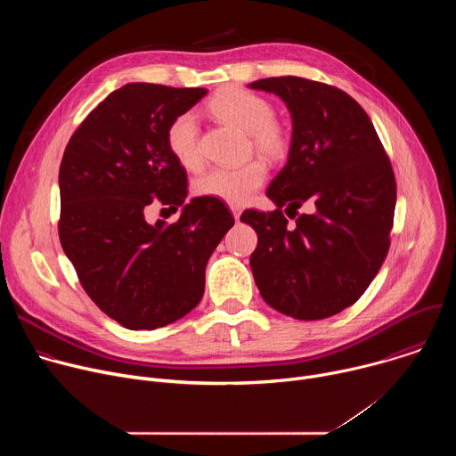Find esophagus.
Returning a JSON list of instances; mask_svg holds the SVG:
<instances>
[{"instance_id":"esophagus-1","label":"esophagus","mask_w":456,"mask_h":456,"mask_svg":"<svg viewBox=\"0 0 456 456\" xmlns=\"http://www.w3.org/2000/svg\"><path fill=\"white\" fill-rule=\"evenodd\" d=\"M231 213H232L234 220H240V215H241V208H240V206H231Z\"/></svg>"}]
</instances>
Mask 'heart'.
Segmentation results:
<instances>
[{
  "instance_id": "heart-1",
  "label": "heart",
  "mask_w": 456,
  "mask_h": 456,
  "mask_svg": "<svg viewBox=\"0 0 456 456\" xmlns=\"http://www.w3.org/2000/svg\"><path fill=\"white\" fill-rule=\"evenodd\" d=\"M211 111L224 122L248 134L254 148L269 159H280L289 150V135L274 120V108L265 99L243 88H227L213 97ZM167 148L171 155L187 169L202 166L204 155L199 141V120L192 111L178 115L167 127ZM267 180V166L250 160L241 166H218L204 173L194 191L200 197L216 199L231 206H241Z\"/></svg>"
}]
</instances>
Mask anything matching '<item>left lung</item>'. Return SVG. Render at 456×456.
I'll return each mask as SVG.
<instances>
[{
    "instance_id": "left-lung-1",
    "label": "left lung",
    "mask_w": 456,
    "mask_h": 456,
    "mask_svg": "<svg viewBox=\"0 0 456 456\" xmlns=\"http://www.w3.org/2000/svg\"><path fill=\"white\" fill-rule=\"evenodd\" d=\"M278 95L292 117L289 159L267 189L276 211L247 209L257 234L250 271L274 310L303 319L330 317L354 305L389 248L395 176L366 111L339 88L303 77L248 85ZM308 203L292 226L284 218Z\"/></svg>"
}]
</instances>
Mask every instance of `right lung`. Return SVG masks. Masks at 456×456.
<instances>
[{"instance_id":"1","label":"right lung","mask_w":456,"mask_h":456,"mask_svg":"<svg viewBox=\"0 0 456 456\" xmlns=\"http://www.w3.org/2000/svg\"><path fill=\"white\" fill-rule=\"evenodd\" d=\"M206 88L129 83L77 127L59 169V240L92 301L127 330L189 314L206 289L213 250L234 225L216 199H187V176L166 141L169 124ZM153 198L179 222L148 224Z\"/></svg>"}]
</instances>
